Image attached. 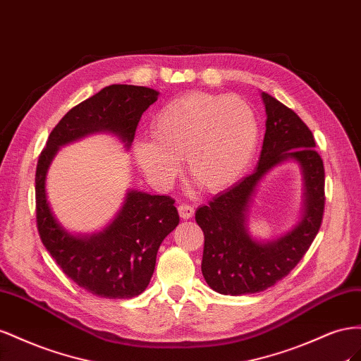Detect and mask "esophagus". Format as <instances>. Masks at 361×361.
<instances>
[{"label":"esophagus","instance_id":"34e87169","mask_svg":"<svg viewBox=\"0 0 361 361\" xmlns=\"http://www.w3.org/2000/svg\"><path fill=\"white\" fill-rule=\"evenodd\" d=\"M178 213L181 216V219H190L195 214V209L189 204H180L178 205Z\"/></svg>","mask_w":361,"mask_h":361}]
</instances>
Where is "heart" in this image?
I'll return each instance as SVG.
<instances>
[{
  "instance_id": "b5f03b06",
  "label": "heart",
  "mask_w": 361,
  "mask_h": 361,
  "mask_svg": "<svg viewBox=\"0 0 361 361\" xmlns=\"http://www.w3.org/2000/svg\"><path fill=\"white\" fill-rule=\"evenodd\" d=\"M152 139H136L133 154L151 184L168 188L184 157L190 178L221 192L250 169L259 145V121L248 101L189 92L164 104L149 123Z\"/></svg>"
}]
</instances>
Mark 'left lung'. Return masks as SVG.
Returning a JSON list of instances; mask_svg holds the SVG:
<instances>
[{
  "label": "left lung",
  "mask_w": 361,
  "mask_h": 361,
  "mask_svg": "<svg viewBox=\"0 0 361 361\" xmlns=\"http://www.w3.org/2000/svg\"><path fill=\"white\" fill-rule=\"evenodd\" d=\"M260 95L266 133L257 168L195 213L204 231L202 275L205 283L222 295L263 292L283 280L310 248L324 216L325 171L314 151L312 131L293 110L264 92ZM284 161H295L302 169L303 209L289 232L263 243L252 238L247 228L250 202L261 180Z\"/></svg>",
  "instance_id": "obj_1"
}]
</instances>
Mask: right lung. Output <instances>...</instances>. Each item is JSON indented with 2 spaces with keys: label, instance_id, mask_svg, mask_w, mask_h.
Here are the masks:
<instances>
[{
  "label": "right lung",
  "instance_id": "obj_1",
  "mask_svg": "<svg viewBox=\"0 0 361 361\" xmlns=\"http://www.w3.org/2000/svg\"><path fill=\"white\" fill-rule=\"evenodd\" d=\"M159 92L111 85L71 109L51 131L36 169V219L45 248L72 281L109 300L135 298L147 289L163 239L180 216L173 200L128 189L122 207L104 228L74 234L59 222L47 197V173L57 151L97 133H109L130 149L142 113Z\"/></svg>",
  "mask_w": 361,
  "mask_h": 361
}]
</instances>
